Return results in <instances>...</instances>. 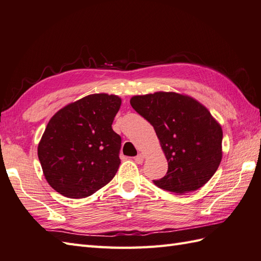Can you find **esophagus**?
Wrapping results in <instances>:
<instances>
[{"mask_svg":"<svg viewBox=\"0 0 261 261\" xmlns=\"http://www.w3.org/2000/svg\"><path fill=\"white\" fill-rule=\"evenodd\" d=\"M143 160H144V158H143L142 154H138V155L135 158V161H136V163H138V164H141V163L143 162Z\"/></svg>","mask_w":261,"mask_h":261,"instance_id":"1","label":"esophagus"}]
</instances>
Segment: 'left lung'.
<instances>
[{"label":"left lung","mask_w":261,"mask_h":261,"mask_svg":"<svg viewBox=\"0 0 261 261\" xmlns=\"http://www.w3.org/2000/svg\"><path fill=\"white\" fill-rule=\"evenodd\" d=\"M132 108L152 124L168 160L158 188L184 194L202 188L222 161L223 130L211 112L194 98L158 91L135 96Z\"/></svg>","instance_id":"obj_1"}]
</instances>
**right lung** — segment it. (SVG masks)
Instances as JSON below:
<instances>
[{
	"instance_id": "add662e5",
	"label": "right lung",
	"mask_w": 261,
	"mask_h": 261,
	"mask_svg": "<svg viewBox=\"0 0 261 261\" xmlns=\"http://www.w3.org/2000/svg\"><path fill=\"white\" fill-rule=\"evenodd\" d=\"M120 106L116 95L93 93L51 117L37 154L46 181L59 194L90 196L116 175L121 137L111 124Z\"/></svg>"
}]
</instances>
